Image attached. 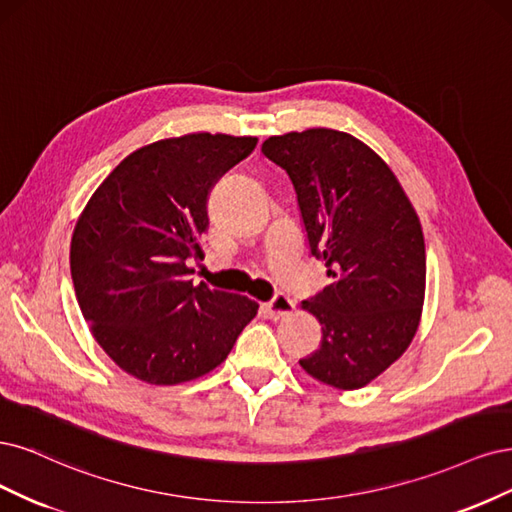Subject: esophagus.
I'll return each mask as SVG.
<instances>
[{
  "label": "esophagus",
  "mask_w": 512,
  "mask_h": 512,
  "mask_svg": "<svg viewBox=\"0 0 512 512\" xmlns=\"http://www.w3.org/2000/svg\"><path fill=\"white\" fill-rule=\"evenodd\" d=\"M293 308H295L293 300L289 298V295H285V293H276L270 302L263 304V310H266V315H268L270 319L285 317V315H289V312H291Z\"/></svg>",
  "instance_id": "1"
}]
</instances>
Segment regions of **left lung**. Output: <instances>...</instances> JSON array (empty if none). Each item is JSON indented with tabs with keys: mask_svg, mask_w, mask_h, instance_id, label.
Returning <instances> with one entry per match:
<instances>
[{
	"mask_svg": "<svg viewBox=\"0 0 512 512\" xmlns=\"http://www.w3.org/2000/svg\"><path fill=\"white\" fill-rule=\"evenodd\" d=\"M298 195L310 255L329 285L302 302L321 346L300 359L317 381L359 389L406 349L421 319L425 242L415 208L370 146L336 129L291 131L261 146Z\"/></svg>",
	"mask_w": 512,
	"mask_h": 512,
	"instance_id": "left-lung-1",
	"label": "left lung"
}]
</instances>
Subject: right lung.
Instances as JSON below:
<instances>
[{"label": "right lung", "mask_w": 512, "mask_h": 512, "mask_svg": "<svg viewBox=\"0 0 512 512\" xmlns=\"http://www.w3.org/2000/svg\"><path fill=\"white\" fill-rule=\"evenodd\" d=\"M257 138L189 134L138 148L110 172L74 227L70 270L106 355L151 385L217 368L257 315L246 295L193 285L208 193Z\"/></svg>", "instance_id": "1"}]
</instances>
